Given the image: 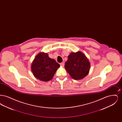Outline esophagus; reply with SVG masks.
I'll list each match as a JSON object with an SVG mask.
<instances>
[{"mask_svg": "<svg viewBox=\"0 0 122 122\" xmlns=\"http://www.w3.org/2000/svg\"><path fill=\"white\" fill-rule=\"evenodd\" d=\"M60 65H61V66H62V67H64V63H61L60 64Z\"/></svg>", "mask_w": 122, "mask_h": 122, "instance_id": "esophagus-1", "label": "esophagus"}]
</instances>
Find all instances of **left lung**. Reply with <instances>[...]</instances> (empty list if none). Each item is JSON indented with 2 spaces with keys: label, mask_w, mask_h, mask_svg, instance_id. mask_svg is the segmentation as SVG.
Listing matches in <instances>:
<instances>
[{
  "label": "left lung",
  "mask_w": 122,
  "mask_h": 122,
  "mask_svg": "<svg viewBox=\"0 0 122 122\" xmlns=\"http://www.w3.org/2000/svg\"><path fill=\"white\" fill-rule=\"evenodd\" d=\"M64 67L73 79L79 80L87 76L90 69V63L86 55L79 51L70 53Z\"/></svg>",
  "instance_id": "1"
}]
</instances>
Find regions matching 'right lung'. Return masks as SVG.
<instances>
[{"mask_svg":"<svg viewBox=\"0 0 122 122\" xmlns=\"http://www.w3.org/2000/svg\"><path fill=\"white\" fill-rule=\"evenodd\" d=\"M59 64L48 57V54L40 52L35 57L31 64V69L34 76L42 81H48L52 79Z\"/></svg>","mask_w":122,"mask_h":122,"instance_id":"right-lung-1","label":"right lung"}]
</instances>
